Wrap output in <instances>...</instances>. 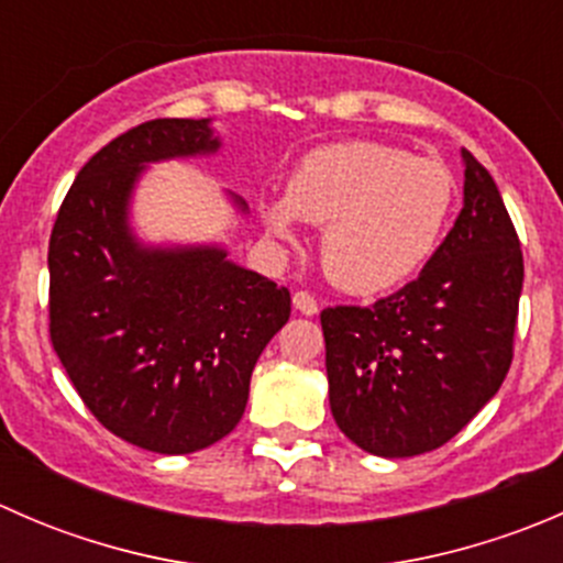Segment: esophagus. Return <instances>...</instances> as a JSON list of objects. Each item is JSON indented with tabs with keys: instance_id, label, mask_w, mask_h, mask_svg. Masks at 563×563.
Instances as JSON below:
<instances>
[{
	"instance_id": "1",
	"label": "esophagus",
	"mask_w": 563,
	"mask_h": 563,
	"mask_svg": "<svg viewBox=\"0 0 563 563\" xmlns=\"http://www.w3.org/2000/svg\"><path fill=\"white\" fill-rule=\"evenodd\" d=\"M294 308H297L302 316H316L318 313L316 297H313V294H308V291L294 294Z\"/></svg>"
}]
</instances>
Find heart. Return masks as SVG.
<instances>
[{
  "label": "heart",
  "mask_w": 563,
  "mask_h": 563,
  "mask_svg": "<svg viewBox=\"0 0 563 563\" xmlns=\"http://www.w3.org/2000/svg\"><path fill=\"white\" fill-rule=\"evenodd\" d=\"M455 198V174L441 161L378 141H345L305 155L286 196L261 203V218L277 240H294L299 218L323 225L327 275L343 291L371 297L428 264Z\"/></svg>",
  "instance_id": "1"
}]
</instances>
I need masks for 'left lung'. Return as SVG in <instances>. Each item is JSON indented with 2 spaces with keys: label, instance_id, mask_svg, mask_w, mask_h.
Segmentation results:
<instances>
[{
  "label": "left lung",
  "instance_id": "obj_1",
  "mask_svg": "<svg viewBox=\"0 0 563 563\" xmlns=\"http://www.w3.org/2000/svg\"><path fill=\"white\" fill-rule=\"evenodd\" d=\"M460 155L463 209L417 280L373 308L321 313L332 417L378 457L444 446L512 365L520 240L493 176L468 150Z\"/></svg>",
  "mask_w": 563,
  "mask_h": 563
}]
</instances>
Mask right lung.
<instances>
[{"label": "right lung", "mask_w": 563, "mask_h": 563, "mask_svg": "<svg viewBox=\"0 0 563 563\" xmlns=\"http://www.w3.org/2000/svg\"><path fill=\"white\" fill-rule=\"evenodd\" d=\"M218 150L212 119L139 124L78 172L51 231L56 356L103 428L157 455L207 450L236 428L255 362L291 316L288 288L223 245H146L130 225L146 166Z\"/></svg>", "instance_id": "obj_1"}]
</instances>
